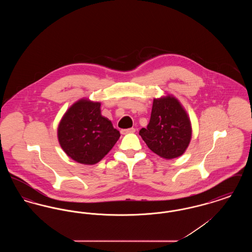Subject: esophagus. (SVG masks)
<instances>
[{
  "mask_svg": "<svg viewBox=\"0 0 252 252\" xmlns=\"http://www.w3.org/2000/svg\"><path fill=\"white\" fill-rule=\"evenodd\" d=\"M135 131H136V129L131 127V128H127V129H122L121 130V134L126 135V134H128V133H134Z\"/></svg>",
  "mask_w": 252,
  "mask_h": 252,
  "instance_id": "esophagus-1",
  "label": "esophagus"
}]
</instances>
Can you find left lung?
Masks as SVG:
<instances>
[{
    "instance_id": "1",
    "label": "left lung",
    "mask_w": 252,
    "mask_h": 252,
    "mask_svg": "<svg viewBox=\"0 0 252 252\" xmlns=\"http://www.w3.org/2000/svg\"><path fill=\"white\" fill-rule=\"evenodd\" d=\"M139 134L149 149L170 159L184 153L191 141L192 128L180 102L173 96H166L154 99L149 124Z\"/></svg>"
}]
</instances>
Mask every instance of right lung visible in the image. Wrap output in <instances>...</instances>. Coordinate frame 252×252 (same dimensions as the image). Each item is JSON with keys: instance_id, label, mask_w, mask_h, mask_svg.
Instances as JSON below:
<instances>
[{"instance_id": "1", "label": "right lung", "mask_w": 252, "mask_h": 252, "mask_svg": "<svg viewBox=\"0 0 252 252\" xmlns=\"http://www.w3.org/2000/svg\"><path fill=\"white\" fill-rule=\"evenodd\" d=\"M100 106V103L80 100L68 109L59 126L62 149L79 163H97L120 138V132L101 115Z\"/></svg>"}]
</instances>
